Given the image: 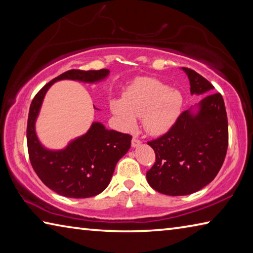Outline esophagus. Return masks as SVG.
I'll return each mask as SVG.
<instances>
[{"label": "esophagus", "instance_id": "obj_1", "mask_svg": "<svg viewBox=\"0 0 253 253\" xmlns=\"http://www.w3.org/2000/svg\"><path fill=\"white\" fill-rule=\"evenodd\" d=\"M140 144H142V142H140L138 138H135V137H134V138L131 139V146L132 147H138Z\"/></svg>", "mask_w": 253, "mask_h": 253}]
</instances>
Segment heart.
I'll list each match as a JSON object with an SVG mask.
<instances>
[{
    "label": "heart",
    "instance_id": "obj_1",
    "mask_svg": "<svg viewBox=\"0 0 253 253\" xmlns=\"http://www.w3.org/2000/svg\"><path fill=\"white\" fill-rule=\"evenodd\" d=\"M183 105V95L177 89L169 88L160 80L144 78L131 84L123 99L111 100L110 110L123 129H134L136 116H142L146 131L157 136L174 126Z\"/></svg>",
    "mask_w": 253,
    "mask_h": 253
}]
</instances>
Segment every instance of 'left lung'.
<instances>
[{
	"label": "left lung",
	"mask_w": 253,
	"mask_h": 253,
	"mask_svg": "<svg viewBox=\"0 0 253 253\" xmlns=\"http://www.w3.org/2000/svg\"><path fill=\"white\" fill-rule=\"evenodd\" d=\"M192 95H205L198 105L183 111L170 129L147 144L156 162L147 182L162 194L178 196L200 191L211 183L223 164L228 149V117L221 93L194 70L182 68ZM196 110H194V108Z\"/></svg>",
	"instance_id": "8db88e82"
}]
</instances>
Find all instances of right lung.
<instances>
[{
  "label": "right lung",
  "instance_id": "right-lung-1",
  "mask_svg": "<svg viewBox=\"0 0 253 253\" xmlns=\"http://www.w3.org/2000/svg\"><path fill=\"white\" fill-rule=\"evenodd\" d=\"M108 75V69L66 71L46 84L30 106L27 127L30 162L41 181L66 198L85 199L101 193L108 186L117 162L130 148L131 136L109 130L101 123L95 122L84 135L71 140L66 148L48 149L40 143L36 132L42 102L55 81L67 79L95 84Z\"/></svg>",
  "mask_w": 253,
  "mask_h": 253
}]
</instances>
